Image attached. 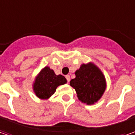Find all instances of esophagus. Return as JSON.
Wrapping results in <instances>:
<instances>
[{
    "instance_id": "1",
    "label": "esophagus",
    "mask_w": 135,
    "mask_h": 135,
    "mask_svg": "<svg viewBox=\"0 0 135 135\" xmlns=\"http://www.w3.org/2000/svg\"><path fill=\"white\" fill-rule=\"evenodd\" d=\"M65 77H66V79H67V80H68V82L69 83V82H70V76L67 75V76H65Z\"/></svg>"
}]
</instances>
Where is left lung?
<instances>
[{
    "label": "left lung",
    "instance_id": "1",
    "mask_svg": "<svg viewBox=\"0 0 135 135\" xmlns=\"http://www.w3.org/2000/svg\"><path fill=\"white\" fill-rule=\"evenodd\" d=\"M76 77L70 81L82 103L92 105L101 98L107 88L104 74L93 62L82 64L75 71Z\"/></svg>",
    "mask_w": 135,
    "mask_h": 135
}]
</instances>
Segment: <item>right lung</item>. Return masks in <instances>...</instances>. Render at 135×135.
Wrapping results in <instances>:
<instances>
[{
	"label": "right lung",
	"mask_w": 135,
	"mask_h": 135,
	"mask_svg": "<svg viewBox=\"0 0 135 135\" xmlns=\"http://www.w3.org/2000/svg\"><path fill=\"white\" fill-rule=\"evenodd\" d=\"M66 83L67 80L64 76L56 75L54 70L49 66H46L35 76L32 88L37 98L42 100H48L54 94L58 86Z\"/></svg>",
	"instance_id": "add662e5"
}]
</instances>
